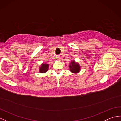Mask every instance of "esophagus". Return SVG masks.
Segmentation results:
<instances>
[{
  "mask_svg": "<svg viewBox=\"0 0 121 121\" xmlns=\"http://www.w3.org/2000/svg\"><path fill=\"white\" fill-rule=\"evenodd\" d=\"M60 59H61V58H60V56H57V59L58 60H60Z\"/></svg>",
  "mask_w": 121,
  "mask_h": 121,
  "instance_id": "1",
  "label": "esophagus"
}]
</instances>
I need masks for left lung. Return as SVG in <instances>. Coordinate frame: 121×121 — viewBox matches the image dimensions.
Returning <instances> with one entry per match:
<instances>
[{
    "mask_svg": "<svg viewBox=\"0 0 121 121\" xmlns=\"http://www.w3.org/2000/svg\"><path fill=\"white\" fill-rule=\"evenodd\" d=\"M69 68H70V71L73 73H78L81 71L80 65L74 60L71 61V63L69 65Z\"/></svg>",
    "mask_w": 121,
    "mask_h": 121,
    "instance_id": "left-lung-1",
    "label": "left lung"
}]
</instances>
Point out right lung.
Instances as JSON below:
<instances>
[{
  "label": "right lung",
  "mask_w": 121,
  "mask_h": 121,
  "mask_svg": "<svg viewBox=\"0 0 121 121\" xmlns=\"http://www.w3.org/2000/svg\"><path fill=\"white\" fill-rule=\"evenodd\" d=\"M49 66V64L43 63L39 68V72L41 73H46L48 70Z\"/></svg>",
  "instance_id": "1"
}]
</instances>
